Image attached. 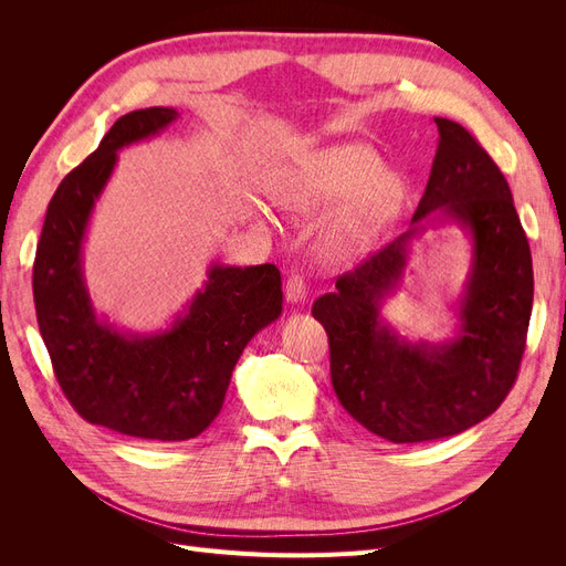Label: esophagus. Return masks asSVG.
Returning a JSON list of instances; mask_svg holds the SVG:
<instances>
[{
	"instance_id": "esophagus-1",
	"label": "esophagus",
	"mask_w": 566,
	"mask_h": 566,
	"mask_svg": "<svg viewBox=\"0 0 566 566\" xmlns=\"http://www.w3.org/2000/svg\"><path fill=\"white\" fill-rule=\"evenodd\" d=\"M285 300L290 304H302L306 300V285L300 276H290L285 283Z\"/></svg>"
}]
</instances>
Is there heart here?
<instances>
[{
  "label": "heart",
  "instance_id": "heart-1",
  "mask_svg": "<svg viewBox=\"0 0 566 566\" xmlns=\"http://www.w3.org/2000/svg\"><path fill=\"white\" fill-rule=\"evenodd\" d=\"M406 184L387 172L385 160L364 142H342L306 153L290 165L281 181V202L300 214H314L354 202L347 224L325 243L333 256L352 252L358 238L373 233L401 210Z\"/></svg>",
  "mask_w": 566,
  "mask_h": 566
}]
</instances>
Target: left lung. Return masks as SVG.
<instances>
[{
	"label": "left lung",
	"mask_w": 566,
	"mask_h": 566,
	"mask_svg": "<svg viewBox=\"0 0 566 566\" xmlns=\"http://www.w3.org/2000/svg\"><path fill=\"white\" fill-rule=\"evenodd\" d=\"M437 156L410 229L321 295L312 314L331 339V378L342 408L391 443L465 432L489 418L515 385L534 304V269L503 172L468 129L434 117ZM434 223L471 241V269L450 305L454 333L408 340L381 304L409 272L412 243Z\"/></svg>",
	"instance_id": "8db88e82"
}]
</instances>
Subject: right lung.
Masks as SVG:
<instances>
[{
    "mask_svg": "<svg viewBox=\"0 0 566 566\" xmlns=\"http://www.w3.org/2000/svg\"><path fill=\"white\" fill-rule=\"evenodd\" d=\"M179 117L177 108L153 106L117 119L59 184L32 269L40 333L67 401L92 424L156 441L208 430L248 342L283 312L276 266L221 262L210 264L202 287L160 331H125L94 310L84 238L117 153L160 136Z\"/></svg>",
    "mask_w": 566,
    "mask_h": 566,
    "instance_id": "right-lung-1",
    "label": "right lung"
}]
</instances>
